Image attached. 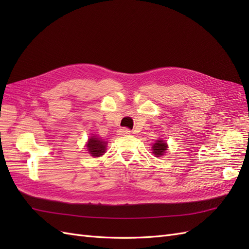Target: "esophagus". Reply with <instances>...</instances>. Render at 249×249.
<instances>
[{"label": "esophagus", "mask_w": 249, "mask_h": 249, "mask_svg": "<svg viewBox=\"0 0 249 249\" xmlns=\"http://www.w3.org/2000/svg\"><path fill=\"white\" fill-rule=\"evenodd\" d=\"M131 131L126 129V127H122V129L118 130V135H120V136H125V135H129Z\"/></svg>", "instance_id": "obj_1"}]
</instances>
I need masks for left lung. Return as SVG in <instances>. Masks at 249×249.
<instances>
[{
    "instance_id": "8db88e82",
    "label": "left lung",
    "mask_w": 249,
    "mask_h": 249,
    "mask_svg": "<svg viewBox=\"0 0 249 249\" xmlns=\"http://www.w3.org/2000/svg\"><path fill=\"white\" fill-rule=\"evenodd\" d=\"M152 149L155 157H161L165 154V152H167V143L162 139L157 140L155 144H153Z\"/></svg>"
}]
</instances>
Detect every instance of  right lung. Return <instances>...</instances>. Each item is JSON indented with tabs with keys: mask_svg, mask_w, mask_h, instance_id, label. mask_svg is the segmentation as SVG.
I'll return each mask as SVG.
<instances>
[{
	"mask_svg": "<svg viewBox=\"0 0 249 249\" xmlns=\"http://www.w3.org/2000/svg\"><path fill=\"white\" fill-rule=\"evenodd\" d=\"M86 147L88 149V153L92 157H101L106 153L107 141H104L103 139L97 138L96 136H91L88 139Z\"/></svg>",
	"mask_w": 249,
	"mask_h": 249,
	"instance_id": "1",
	"label": "right lung"
}]
</instances>
